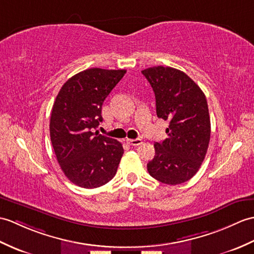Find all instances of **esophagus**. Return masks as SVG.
Returning <instances> with one entry per match:
<instances>
[{
    "mask_svg": "<svg viewBox=\"0 0 254 254\" xmlns=\"http://www.w3.org/2000/svg\"><path fill=\"white\" fill-rule=\"evenodd\" d=\"M127 143L132 145V146H138L141 144V139L140 138H135V139H127Z\"/></svg>",
    "mask_w": 254,
    "mask_h": 254,
    "instance_id": "obj_1",
    "label": "esophagus"
}]
</instances>
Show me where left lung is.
<instances>
[{"label": "left lung", "mask_w": 254, "mask_h": 254, "mask_svg": "<svg viewBox=\"0 0 254 254\" xmlns=\"http://www.w3.org/2000/svg\"><path fill=\"white\" fill-rule=\"evenodd\" d=\"M141 73L155 92L158 118L170 123L168 137L155 144L147 170L163 184H182L198 172L207 154L211 134L207 98L181 70L157 66Z\"/></svg>", "instance_id": "8db88e82"}]
</instances>
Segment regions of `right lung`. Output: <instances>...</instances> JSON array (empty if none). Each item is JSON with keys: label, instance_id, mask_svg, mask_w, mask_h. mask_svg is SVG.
Masks as SVG:
<instances>
[{"label": "right lung", "instance_id": "right-lung-1", "mask_svg": "<svg viewBox=\"0 0 254 254\" xmlns=\"http://www.w3.org/2000/svg\"><path fill=\"white\" fill-rule=\"evenodd\" d=\"M127 70L91 68L64 83L53 105L50 135L57 161L76 186L96 188L114 179L123 155L120 141L94 132L104 100Z\"/></svg>", "mask_w": 254, "mask_h": 254}]
</instances>
